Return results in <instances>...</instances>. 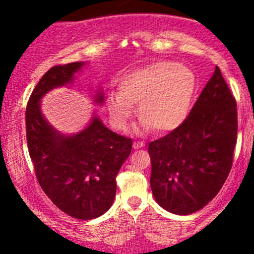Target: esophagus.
I'll list each match as a JSON object with an SVG mask.
<instances>
[{
    "instance_id": "obj_1",
    "label": "esophagus",
    "mask_w": 254,
    "mask_h": 254,
    "mask_svg": "<svg viewBox=\"0 0 254 254\" xmlns=\"http://www.w3.org/2000/svg\"><path fill=\"white\" fill-rule=\"evenodd\" d=\"M145 146V143H143V141H134V143H132V147L135 148V150H137V148H141Z\"/></svg>"
}]
</instances>
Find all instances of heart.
<instances>
[{
    "label": "heart",
    "mask_w": 254,
    "mask_h": 254,
    "mask_svg": "<svg viewBox=\"0 0 254 254\" xmlns=\"http://www.w3.org/2000/svg\"><path fill=\"white\" fill-rule=\"evenodd\" d=\"M195 76L175 63H157L127 73L119 82V93L107 98L113 125L125 130L140 106V132L155 129L171 132L188 117L195 93Z\"/></svg>",
    "instance_id": "heart-1"
}]
</instances>
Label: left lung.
Masks as SVG:
<instances>
[{
    "label": "left lung",
    "instance_id": "left-lung-1",
    "mask_svg": "<svg viewBox=\"0 0 254 254\" xmlns=\"http://www.w3.org/2000/svg\"><path fill=\"white\" fill-rule=\"evenodd\" d=\"M236 142V99L216 66L183 124L148 145L156 201L177 215L205 206L231 171Z\"/></svg>",
    "mask_w": 254,
    "mask_h": 254
}]
</instances>
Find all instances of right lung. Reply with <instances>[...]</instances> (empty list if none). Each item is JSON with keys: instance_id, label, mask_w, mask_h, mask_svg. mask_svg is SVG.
Listing matches in <instances>:
<instances>
[{"instance_id": "1", "label": "right lung", "mask_w": 254, "mask_h": 254, "mask_svg": "<svg viewBox=\"0 0 254 254\" xmlns=\"http://www.w3.org/2000/svg\"><path fill=\"white\" fill-rule=\"evenodd\" d=\"M84 63L58 65L40 78L25 111L29 156L40 187L61 211L79 220L103 215L117 191L115 177L129 157L132 140L103 125L98 117L76 135L56 131L43 117L40 99L50 89L71 83ZM103 93L94 98L103 103Z\"/></svg>"}]
</instances>
